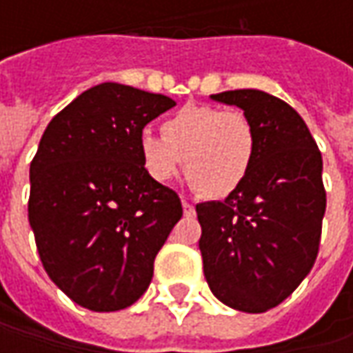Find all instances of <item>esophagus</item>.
I'll list each match as a JSON object with an SVG mask.
<instances>
[{"label":"esophagus","mask_w":353,"mask_h":353,"mask_svg":"<svg viewBox=\"0 0 353 353\" xmlns=\"http://www.w3.org/2000/svg\"><path fill=\"white\" fill-rule=\"evenodd\" d=\"M183 212H184V216H194V214H196V208H194V204H190V202L183 200Z\"/></svg>","instance_id":"esophagus-1"}]
</instances>
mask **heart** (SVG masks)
Returning a JSON list of instances; mask_svg holds the SVG:
<instances>
[{
    "label": "heart",
    "instance_id": "heart-1",
    "mask_svg": "<svg viewBox=\"0 0 353 353\" xmlns=\"http://www.w3.org/2000/svg\"><path fill=\"white\" fill-rule=\"evenodd\" d=\"M161 135L143 133L139 155L145 172L167 183L183 167L200 194L224 198L243 184L255 159V129L237 110L188 103L169 116Z\"/></svg>",
    "mask_w": 353,
    "mask_h": 353
}]
</instances>
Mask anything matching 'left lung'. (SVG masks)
I'll use <instances>...</instances> for the list:
<instances>
[{
	"mask_svg": "<svg viewBox=\"0 0 353 353\" xmlns=\"http://www.w3.org/2000/svg\"><path fill=\"white\" fill-rule=\"evenodd\" d=\"M212 100L237 105L255 129L250 174L224 202L196 204L204 277L241 312L281 305L316 261L326 210L322 155L291 105L261 90Z\"/></svg>",
	"mask_w": 353,
	"mask_h": 353,
	"instance_id": "1",
	"label": "left lung"
}]
</instances>
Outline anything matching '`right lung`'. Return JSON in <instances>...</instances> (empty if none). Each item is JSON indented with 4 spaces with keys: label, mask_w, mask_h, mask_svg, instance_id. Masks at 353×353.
Here are the masks:
<instances>
[{
    "label": "right lung",
    "mask_w": 353,
    "mask_h": 353,
    "mask_svg": "<svg viewBox=\"0 0 353 353\" xmlns=\"http://www.w3.org/2000/svg\"><path fill=\"white\" fill-rule=\"evenodd\" d=\"M176 105L163 94L103 82L50 119L31 161L29 224L43 267L76 305L131 306L183 218L179 194L143 169V128Z\"/></svg>",
    "instance_id": "right-lung-1"
}]
</instances>
